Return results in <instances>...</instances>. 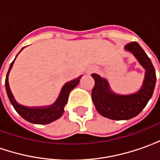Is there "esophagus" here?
I'll return each instance as SVG.
<instances>
[{"mask_svg":"<svg viewBox=\"0 0 160 160\" xmlns=\"http://www.w3.org/2000/svg\"><path fill=\"white\" fill-rule=\"evenodd\" d=\"M93 71H94L93 68H88V69H87V73H91L92 72H93Z\"/></svg>","mask_w":160,"mask_h":160,"instance_id":"1","label":"esophagus"}]
</instances>
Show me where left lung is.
Returning a JSON list of instances; mask_svg holds the SVG:
<instances>
[{"label": "left lung", "instance_id": "1", "mask_svg": "<svg viewBox=\"0 0 160 160\" xmlns=\"http://www.w3.org/2000/svg\"><path fill=\"white\" fill-rule=\"evenodd\" d=\"M124 49L131 52L146 70L143 85L137 92L119 95L111 91L106 79L92 73L95 85L92 98L98 113L111 120H128L141 112L152 96L156 84V73L151 60L140 44L131 42Z\"/></svg>", "mask_w": 160, "mask_h": 160}]
</instances>
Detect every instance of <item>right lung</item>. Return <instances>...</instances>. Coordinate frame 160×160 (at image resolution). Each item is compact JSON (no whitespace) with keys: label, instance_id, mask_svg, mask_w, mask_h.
<instances>
[{"label":"right lung","instance_id":"obj_1","mask_svg":"<svg viewBox=\"0 0 160 160\" xmlns=\"http://www.w3.org/2000/svg\"><path fill=\"white\" fill-rule=\"evenodd\" d=\"M17 56H16V57H17ZM14 60L10 64V67H9V69L8 71V73H7L5 80L6 91H7V93H8V96L9 100L11 102V104H12L14 110L25 120L28 121L29 122L35 124L50 123V122H52L54 121L57 120L58 118H61L62 116L63 112H64V106L66 105L67 102H68L69 92L79 84L80 79L81 78V76L65 84L63 86L62 88V91L60 92L58 98L51 105H49V106H44V107H26V106H24V105H21L19 103H17V101L15 100V98L13 97L12 92L10 90V87H9V72H10L11 68H12V65H13Z\"/></svg>","mask_w":160,"mask_h":160}]
</instances>
